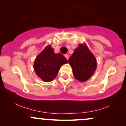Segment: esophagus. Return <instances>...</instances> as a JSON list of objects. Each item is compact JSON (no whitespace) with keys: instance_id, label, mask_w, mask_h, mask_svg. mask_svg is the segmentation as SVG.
<instances>
[{"instance_id":"obj_1","label":"esophagus","mask_w":126,"mask_h":126,"mask_svg":"<svg viewBox=\"0 0 126 126\" xmlns=\"http://www.w3.org/2000/svg\"><path fill=\"white\" fill-rule=\"evenodd\" d=\"M65 57L67 58V59L68 60V55H65Z\"/></svg>"}]
</instances>
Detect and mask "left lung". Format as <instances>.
Returning <instances> with one entry per match:
<instances>
[{"label": "left lung", "mask_w": 126, "mask_h": 126, "mask_svg": "<svg viewBox=\"0 0 126 126\" xmlns=\"http://www.w3.org/2000/svg\"><path fill=\"white\" fill-rule=\"evenodd\" d=\"M68 63L73 70V76L80 82H86L95 72L97 59L85 43L79 44L76 48Z\"/></svg>", "instance_id": "8db88e82"}]
</instances>
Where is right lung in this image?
<instances>
[{
    "label": "right lung",
    "instance_id": "obj_1",
    "mask_svg": "<svg viewBox=\"0 0 126 126\" xmlns=\"http://www.w3.org/2000/svg\"><path fill=\"white\" fill-rule=\"evenodd\" d=\"M67 63L61 53H55L51 45H48L36 57L33 68L40 79L49 82L56 78L61 66Z\"/></svg>",
    "mask_w": 126,
    "mask_h": 126
}]
</instances>
